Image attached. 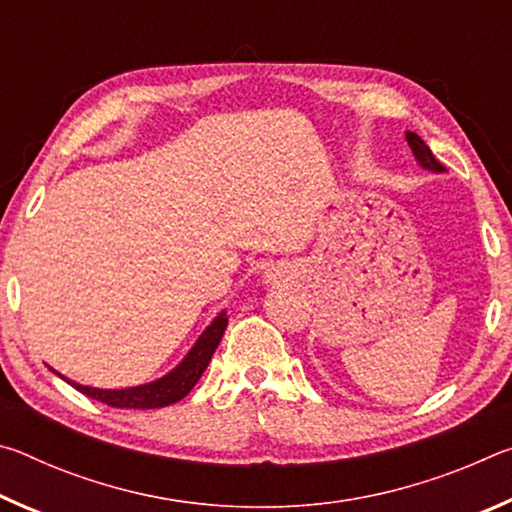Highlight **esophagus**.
<instances>
[{"label":"esophagus","mask_w":512,"mask_h":512,"mask_svg":"<svg viewBox=\"0 0 512 512\" xmlns=\"http://www.w3.org/2000/svg\"><path fill=\"white\" fill-rule=\"evenodd\" d=\"M280 273H275V268H273V271H268L266 273V282H277V280H280Z\"/></svg>","instance_id":"esophagus-1"}]
</instances>
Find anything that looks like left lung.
Here are the masks:
<instances>
[{
    "label": "left lung",
    "instance_id": "8db88e82",
    "mask_svg": "<svg viewBox=\"0 0 512 512\" xmlns=\"http://www.w3.org/2000/svg\"><path fill=\"white\" fill-rule=\"evenodd\" d=\"M406 142H409L411 151H413V155H415V160H418V164H420L422 169L433 171V173H443V171H445L443 164H440L436 158H433L431 149H429L427 144L422 142V137H420V135H415V133H411V131H406Z\"/></svg>",
    "mask_w": 512,
    "mask_h": 512
}]
</instances>
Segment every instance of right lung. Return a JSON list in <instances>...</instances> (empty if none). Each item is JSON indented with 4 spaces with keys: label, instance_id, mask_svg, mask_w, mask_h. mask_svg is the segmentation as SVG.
Wrapping results in <instances>:
<instances>
[{
    "label": "right lung",
    "instance_id": "obj_1",
    "mask_svg": "<svg viewBox=\"0 0 512 512\" xmlns=\"http://www.w3.org/2000/svg\"><path fill=\"white\" fill-rule=\"evenodd\" d=\"M225 327H228V316H225V311H221V314L205 327V332L198 336L192 350L185 354V359L171 372H167V375L149 381V384L128 388H94L76 384V381L63 377L54 368L49 370L56 372L60 379L67 381L69 386H74L79 393L108 406H115V409H162V406L183 400V397L196 386V381L201 379L214 350L219 348Z\"/></svg>",
    "mask_w": 512,
    "mask_h": 512
}]
</instances>
